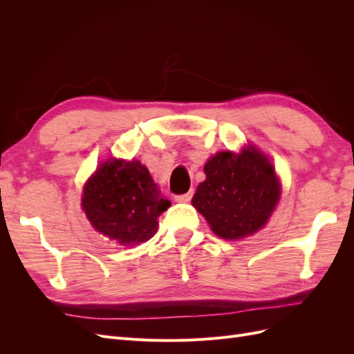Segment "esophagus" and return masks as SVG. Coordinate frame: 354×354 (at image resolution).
Returning a JSON list of instances; mask_svg holds the SVG:
<instances>
[{
	"mask_svg": "<svg viewBox=\"0 0 354 354\" xmlns=\"http://www.w3.org/2000/svg\"><path fill=\"white\" fill-rule=\"evenodd\" d=\"M192 196H194V190H189L187 194H183V195H177L174 198L176 202H189L192 199Z\"/></svg>",
	"mask_w": 354,
	"mask_h": 354,
	"instance_id": "esophagus-1",
	"label": "esophagus"
}]
</instances>
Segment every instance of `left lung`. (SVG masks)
Instances as JSON below:
<instances>
[{
  "mask_svg": "<svg viewBox=\"0 0 354 354\" xmlns=\"http://www.w3.org/2000/svg\"><path fill=\"white\" fill-rule=\"evenodd\" d=\"M205 181L192 199L212 232L223 239H241L260 230L281 195L273 165L255 147L241 155L212 156L203 167Z\"/></svg>",
  "mask_w": 354,
  "mask_h": 354,
  "instance_id": "left-lung-1",
  "label": "left lung"
}]
</instances>
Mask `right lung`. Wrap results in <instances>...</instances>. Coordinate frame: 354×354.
<instances>
[{
	"label": "right lung",
	"instance_id": "1",
	"mask_svg": "<svg viewBox=\"0 0 354 354\" xmlns=\"http://www.w3.org/2000/svg\"><path fill=\"white\" fill-rule=\"evenodd\" d=\"M169 205L138 160L108 159L82 195V209L94 229L124 246L151 239Z\"/></svg>",
	"mask_w": 354,
	"mask_h": 354
}]
</instances>
